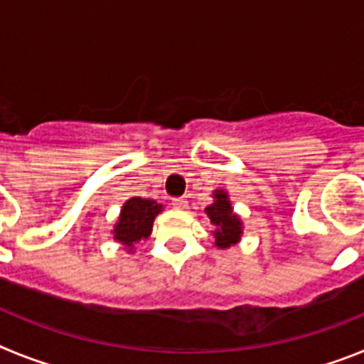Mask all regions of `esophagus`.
Masks as SVG:
<instances>
[{"label": "esophagus", "mask_w": 364, "mask_h": 364, "mask_svg": "<svg viewBox=\"0 0 364 364\" xmlns=\"http://www.w3.org/2000/svg\"><path fill=\"white\" fill-rule=\"evenodd\" d=\"M171 204L175 210H188V200L186 198H173Z\"/></svg>", "instance_id": "34e87169"}]
</instances>
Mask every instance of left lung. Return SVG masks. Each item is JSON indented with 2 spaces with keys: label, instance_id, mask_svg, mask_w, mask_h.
I'll list each match as a JSON object with an SVG mask.
<instances>
[{
  "label": "left lung",
  "instance_id": "1",
  "mask_svg": "<svg viewBox=\"0 0 364 364\" xmlns=\"http://www.w3.org/2000/svg\"><path fill=\"white\" fill-rule=\"evenodd\" d=\"M213 204L208 205L204 211L215 226V246L218 250H226V247L235 246L240 240L242 220L233 213L230 197H228V193L224 189H217L213 193Z\"/></svg>",
  "mask_w": 364,
  "mask_h": 364
}]
</instances>
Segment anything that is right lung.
Returning <instances> with one entry per match:
<instances>
[{
    "instance_id": "obj_1",
    "label": "right lung",
    "mask_w": 364,
    "mask_h": 364,
    "mask_svg": "<svg viewBox=\"0 0 364 364\" xmlns=\"http://www.w3.org/2000/svg\"><path fill=\"white\" fill-rule=\"evenodd\" d=\"M162 211V204L142 197H133L122 205L120 217L114 224V240L125 246L127 252H133L134 244L146 240L153 230L156 215Z\"/></svg>"
}]
</instances>
